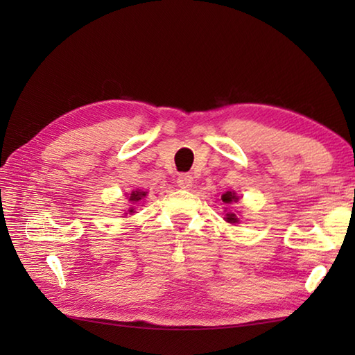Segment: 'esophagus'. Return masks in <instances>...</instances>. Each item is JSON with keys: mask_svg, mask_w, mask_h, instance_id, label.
Listing matches in <instances>:
<instances>
[{"mask_svg": "<svg viewBox=\"0 0 355 355\" xmlns=\"http://www.w3.org/2000/svg\"><path fill=\"white\" fill-rule=\"evenodd\" d=\"M193 183V178L189 173H180L178 178H177V184L178 187H182V189H191Z\"/></svg>", "mask_w": 355, "mask_h": 355, "instance_id": "1", "label": "esophagus"}]
</instances>
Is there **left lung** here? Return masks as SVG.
<instances>
[{
  "label": "left lung",
  "instance_id": "1",
  "mask_svg": "<svg viewBox=\"0 0 355 355\" xmlns=\"http://www.w3.org/2000/svg\"><path fill=\"white\" fill-rule=\"evenodd\" d=\"M221 200L225 202V205H232L233 201H235V202L238 201V197L233 191H227V192L221 195ZM225 221L230 223V224H236V223H239V218L235 214L229 212V214H225Z\"/></svg>",
  "mask_w": 355,
  "mask_h": 355
}]
</instances>
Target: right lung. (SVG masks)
Listing matches in <instances>:
<instances>
[{"instance_id":"add662e5","label":"right lung","mask_w":355,"mask_h":355,"mask_svg":"<svg viewBox=\"0 0 355 355\" xmlns=\"http://www.w3.org/2000/svg\"><path fill=\"white\" fill-rule=\"evenodd\" d=\"M146 193L148 192H143V191H132L131 195H130V201L132 202V205H134V202H137V201H141L143 198L146 197ZM134 212H135L134 207H130V210H128V214H130V215H132Z\"/></svg>"}]
</instances>
